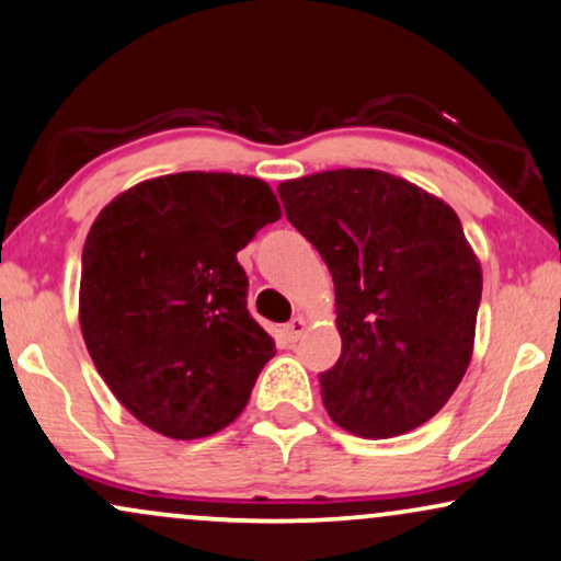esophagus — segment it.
Segmentation results:
<instances>
[{
  "label": "esophagus",
  "instance_id": "esophagus-1",
  "mask_svg": "<svg viewBox=\"0 0 561 561\" xmlns=\"http://www.w3.org/2000/svg\"><path fill=\"white\" fill-rule=\"evenodd\" d=\"M304 330H307V320H304L301 314L294 317V320L286 324V337H288V341H291V343H296V341H299V337H301Z\"/></svg>",
  "mask_w": 561,
  "mask_h": 561
}]
</instances>
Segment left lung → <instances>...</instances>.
Returning <instances> with one entry per match:
<instances>
[{
  "mask_svg": "<svg viewBox=\"0 0 561 561\" xmlns=\"http://www.w3.org/2000/svg\"><path fill=\"white\" fill-rule=\"evenodd\" d=\"M278 195L335 283L343 351L320 375L330 419L371 439L426 424L473 356L483 278L458 213L377 169L288 179Z\"/></svg>",
  "mask_w": 561,
  "mask_h": 561,
  "instance_id": "obj_1",
  "label": "left lung"
}]
</instances>
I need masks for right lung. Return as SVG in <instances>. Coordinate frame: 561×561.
I'll return each instance as SVG.
<instances>
[{
  "label": "right lung",
  "instance_id": "obj_1",
  "mask_svg": "<svg viewBox=\"0 0 561 561\" xmlns=\"http://www.w3.org/2000/svg\"><path fill=\"white\" fill-rule=\"evenodd\" d=\"M278 218L262 179L182 171L129 186L93 220L80 330L103 382L140 424L199 439L244 411L275 341L247 312L237 252Z\"/></svg>",
  "mask_w": 561,
  "mask_h": 561
}]
</instances>
